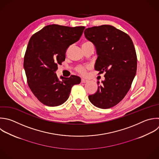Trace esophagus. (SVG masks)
I'll use <instances>...</instances> for the list:
<instances>
[{
  "mask_svg": "<svg viewBox=\"0 0 159 159\" xmlns=\"http://www.w3.org/2000/svg\"><path fill=\"white\" fill-rule=\"evenodd\" d=\"M88 81L87 80H85V79H83V78H82L81 79V83H86V82H88Z\"/></svg>",
  "mask_w": 159,
  "mask_h": 159,
  "instance_id": "obj_1",
  "label": "esophagus"
}]
</instances>
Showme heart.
Here are the masks:
<instances>
[{"label": "heart", "mask_w": 159, "mask_h": 159, "mask_svg": "<svg viewBox=\"0 0 159 159\" xmlns=\"http://www.w3.org/2000/svg\"><path fill=\"white\" fill-rule=\"evenodd\" d=\"M90 43V42H84L83 45H85V44H87V43ZM87 68H88V67H86V66H81V65H80V66H78L76 67V70L78 73H80V74L84 75L86 74V71Z\"/></svg>", "instance_id": "obj_1"}]
</instances>
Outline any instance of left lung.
<instances>
[{
  "label": "left lung",
  "mask_w": 159,
  "mask_h": 159,
  "mask_svg": "<svg viewBox=\"0 0 159 159\" xmlns=\"http://www.w3.org/2000/svg\"><path fill=\"white\" fill-rule=\"evenodd\" d=\"M84 36L95 46L98 58L94 68L105 72L98 91L88 96L90 102L101 109L117 104L130 88L137 71V55L130 37L113 26L103 25L86 29Z\"/></svg>",
  "instance_id": "left-lung-1"
}]
</instances>
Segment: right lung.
Returning a JSON list of instances; mask_svg holds the SVG:
<instances>
[{
  "label": "right lung",
  "instance_id": "right-lung-1",
  "mask_svg": "<svg viewBox=\"0 0 159 159\" xmlns=\"http://www.w3.org/2000/svg\"><path fill=\"white\" fill-rule=\"evenodd\" d=\"M84 29L49 25L30 38L24 67L30 89L43 104L54 107L63 104L73 86L80 83L81 78L75 75L61 76L60 81L55 71L65 61L67 48L80 40Z\"/></svg>",
  "mask_w": 159,
  "mask_h": 159
}]
</instances>
